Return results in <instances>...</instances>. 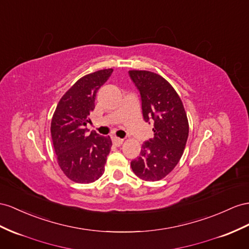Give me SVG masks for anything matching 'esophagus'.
Instances as JSON below:
<instances>
[{
    "mask_svg": "<svg viewBox=\"0 0 249 249\" xmlns=\"http://www.w3.org/2000/svg\"><path fill=\"white\" fill-rule=\"evenodd\" d=\"M112 142H113L114 145L120 146V145L123 144L124 140H123V139H120V138H117V137H114V138H112Z\"/></svg>",
    "mask_w": 249,
    "mask_h": 249,
    "instance_id": "34e87169",
    "label": "esophagus"
}]
</instances>
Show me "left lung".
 <instances>
[{"label": "left lung", "mask_w": 249, "mask_h": 249, "mask_svg": "<svg viewBox=\"0 0 249 249\" xmlns=\"http://www.w3.org/2000/svg\"><path fill=\"white\" fill-rule=\"evenodd\" d=\"M133 84L141 95L145 122L154 121V139L142 145L140 157L130 166L140 179L159 181L179 163L188 138L185 109L174 87L160 74L146 70H130Z\"/></svg>", "instance_id": "obj_1"}]
</instances>
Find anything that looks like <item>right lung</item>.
<instances>
[{
	"label": "right lung",
	"instance_id": "right-lung-1",
	"mask_svg": "<svg viewBox=\"0 0 249 249\" xmlns=\"http://www.w3.org/2000/svg\"><path fill=\"white\" fill-rule=\"evenodd\" d=\"M113 69L89 73L76 81L61 98L52 120V138L63 173L76 183H92L104 174L111 148L109 137L88 133L89 114L94 109L95 94L109 79Z\"/></svg>",
	"mask_w": 249,
	"mask_h": 249
}]
</instances>
